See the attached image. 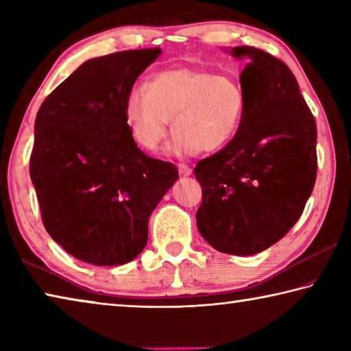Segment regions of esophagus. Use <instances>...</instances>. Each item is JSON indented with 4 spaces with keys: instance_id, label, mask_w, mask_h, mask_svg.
<instances>
[{
    "instance_id": "1",
    "label": "esophagus",
    "mask_w": 351,
    "mask_h": 351,
    "mask_svg": "<svg viewBox=\"0 0 351 351\" xmlns=\"http://www.w3.org/2000/svg\"><path fill=\"white\" fill-rule=\"evenodd\" d=\"M178 171H180V175H182V176H190V175H192V169H190L189 165H186V164L178 165Z\"/></svg>"
}]
</instances>
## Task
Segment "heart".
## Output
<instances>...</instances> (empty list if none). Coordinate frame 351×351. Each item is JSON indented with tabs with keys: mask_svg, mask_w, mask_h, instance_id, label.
Masks as SVG:
<instances>
[{
	"mask_svg": "<svg viewBox=\"0 0 351 351\" xmlns=\"http://www.w3.org/2000/svg\"><path fill=\"white\" fill-rule=\"evenodd\" d=\"M245 106V91L234 77L176 66L159 71L147 86L132 88L123 116L133 139L145 150L161 144L171 119L175 132L165 152L187 156L228 145L239 133Z\"/></svg>",
	"mask_w": 351,
	"mask_h": 351,
	"instance_id": "heart-1",
	"label": "heart"
}]
</instances>
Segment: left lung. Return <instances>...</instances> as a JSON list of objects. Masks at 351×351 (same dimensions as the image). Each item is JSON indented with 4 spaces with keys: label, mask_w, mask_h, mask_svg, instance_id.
Wrapping results in <instances>:
<instances>
[{
    "label": "left lung",
    "mask_w": 351,
    "mask_h": 351,
    "mask_svg": "<svg viewBox=\"0 0 351 351\" xmlns=\"http://www.w3.org/2000/svg\"><path fill=\"white\" fill-rule=\"evenodd\" d=\"M245 60L246 106L235 138L199 161L197 226L217 251L254 255L300 218L317 173V128L299 83L278 58L251 46L224 49Z\"/></svg>",
    "instance_id": "1"
}]
</instances>
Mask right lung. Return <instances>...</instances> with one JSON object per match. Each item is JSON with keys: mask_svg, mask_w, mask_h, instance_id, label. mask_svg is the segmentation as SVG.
Segmentation results:
<instances>
[{"mask_svg": "<svg viewBox=\"0 0 351 351\" xmlns=\"http://www.w3.org/2000/svg\"><path fill=\"white\" fill-rule=\"evenodd\" d=\"M161 49L123 51L80 64L35 117L31 180L43 224L69 255L125 265L144 251L148 218L178 180L142 153L123 116L134 82Z\"/></svg>", "mask_w": 351, "mask_h": 351, "instance_id": "1", "label": "right lung"}]
</instances>
